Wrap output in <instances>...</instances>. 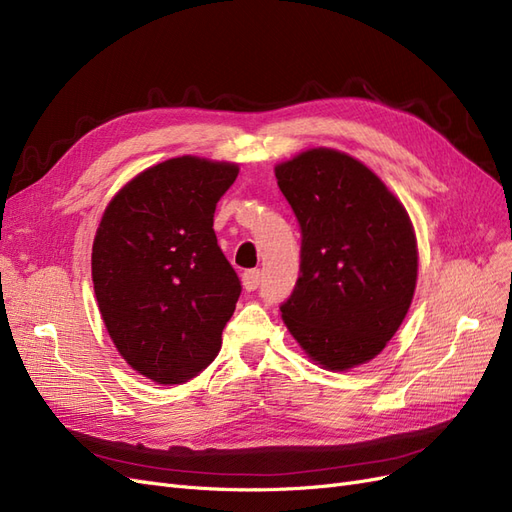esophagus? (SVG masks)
I'll return each instance as SVG.
<instances>
[{
  "mask_svg": "<svg viewBox=\"0 0 512 512\" xmlns=\"http://www.w3.org/2000/svg\"><path fill=\"white\" fill-rule=\"evenodd\" d=\"M241 280H243V288H245L247 292H252V290L258 288V284H260V280H262V273H260L258 269H250V271L243 273Z\"/></svg>",
  "mask_w": 512,
  "mask_h": 512,
  "instance_id": "1",
  "label": "esophagus"
}]
</instances>
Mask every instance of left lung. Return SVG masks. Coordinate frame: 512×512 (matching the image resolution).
Returning a JSON list of instances; mask_svg holds the SVG:
<instances>
[{
  "label": "left lung",
  "mask_w": 512,
  "mask_h": 512,
  "mask_svg": "<svg viewBox=\"0 0 512 512\" xmlns=\"http://www.w3.org/2000/svg\"><path fill=\"white\" fill-rule=\"evenodd\" d=\"M301 224V277L282 320L309 361L331 371L369 363L404 322L418 247L404 203L344 151L312 147L275 164Z\"/></svg>",
  "instance_id": "left-lung-1"
}]
</instances>
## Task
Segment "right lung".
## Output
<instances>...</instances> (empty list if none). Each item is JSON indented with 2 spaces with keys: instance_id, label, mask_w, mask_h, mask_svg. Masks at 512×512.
Returning a JSON list of instances; mask_svg holds the SVG:
<instances>
[{
  "instance_id": "right-lung-1",
  "label": "right lung",
  "mask_w": 512,
  "mask_h": 512,
  "mask_svg": "<svg viewBox=\"0 0 512 512\" xmlns=\"http://www.w3.org/2000/svg\"><path fill=\"white\" fill-rule=\"evenodd\" d=\"M239 164L179 156L132 177L106 205L91 280L108 337L136 374L183 384L222 348L241 284L213 230Z\"/></svg>"
}]
</instances>
